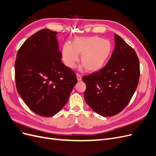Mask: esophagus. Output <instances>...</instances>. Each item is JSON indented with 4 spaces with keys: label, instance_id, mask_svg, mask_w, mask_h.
Returning <instances> with one entry per match:
<instances>
[{
    "label": "esophagus",
    "instance_id": "1",
    "mask_svg": "<svg viewBox=\"0 0 156 156\" xmlns=\"http://www.w3.org/2000/svg\"><path fill=\"white\" fill-rule=\"evenodd\" d=\"M77 80L79 81H81L82 79V75L81 74L79 73H77Z\"/></svg>",
    "mask_w": 156,
    "mask_h": 156
}]
</instances>
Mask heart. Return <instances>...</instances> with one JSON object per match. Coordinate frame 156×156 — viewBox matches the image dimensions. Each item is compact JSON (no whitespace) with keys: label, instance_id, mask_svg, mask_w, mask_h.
<instances>
[{"label":"heart","instance_id":"b5f03b06","mask_svg":"<svg viewBox=\"0 0 156 156\" xmlns=\"http://www.w3.org/2000/svg\"><path fill=\"white\" fill-rule=\"evenodd\" d=\"M112 52L111 42L98 36L77 37L72 44H65L62 49V58L69 68H73L82 55L81 63L87 72H95L107 63Z\"/></svg>","mask_w":156,"mask_h":156}]
</instances>
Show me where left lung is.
<instances>
[{
  "label": "left lung",
  "mask_w": 156,
  "mask_h": 156,
  "mask_svg": "<svg viewBox=\"0 0 156 156\" xmlns=\"http://www.w3.org/2000/svg\"><path fill=\"white\" fill-rule=\"evenodd\" d=\"M115 48L104 67L82 79L88 105L98 114L112 116L128 105L138 86L139 60L135 50L119 35H115Z\"/></svg>",
  "instance_id": "8db88e82"
}]
</instances>
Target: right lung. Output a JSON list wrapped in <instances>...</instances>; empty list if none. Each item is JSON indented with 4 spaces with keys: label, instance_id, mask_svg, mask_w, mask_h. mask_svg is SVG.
I'll use <instances>...</instances> for the list:
<instances>
[{
    "label": "right lung",
    "instance_id": "obj_1",
    "mask_svg": "<svg viewBox=\"0 0 156 156\" xmlns=\"http://www.w3.org/2000/svg\"><path fill=\"white\" fill-rule=\"evenodd\" d=\"M56 34L49 29L36 32L18 50L15 62L17 92L32 112L45 117L60 111L77 82L62 62Z\"/></svg>",
    "mask_w": 156,
    "mask_h": 156
}]
</instances>
